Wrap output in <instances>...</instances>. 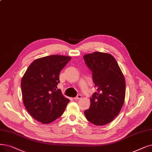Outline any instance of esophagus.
Returning a JSON list of instances; mask_svg holds the SVG:
<instances>
[{
	"label": "esophagus",
	"mask_w": 152,
	"mask_h": 152,
	"mask_svg": "<svg viewBox=\"0 0 152 152\" xmlns=\"http://www.w3.org/2000/svg\"><path fill=\"white\" fill-rule=\"evenodd\" d=\"M82 99V95H78L76 97H75L74 99L75 100H79V99Z\"/></svg>",
	"instance_id": "esophagus-1"
}]
</instances>
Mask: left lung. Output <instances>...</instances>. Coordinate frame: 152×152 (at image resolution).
Wrapping results in <instances>:
<instances>
[{"label":"left lung","instance_id":"left-lung-1","mask_svg":"<svg viewBox=\"0 0 152 152\" xmlns=\"http://www.w3.org/2000/svg\"><path fill=\"white\" fill-rule=\"evenodd\" d=\"M83 58L92 72L96 88L90 98V106L84 112L86 118L95 125L108 124L120 113L125 97V80L116 60L110 53L95 52Z\"/></svg>","mask_w":152,"mask_h":152}]
</instances>
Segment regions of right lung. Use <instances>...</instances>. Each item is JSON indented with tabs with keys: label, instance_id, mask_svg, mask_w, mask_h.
<instances>
[{
	"label": "right lung",
	"instance_id": "obj_1",
	"mask_svg": "<svg viewBox=\"0 0 152 152\" xmlns=\"http://www.w3.org/2000/svg\"><path fill=\"white\" fill-rule=\"evenodd\" d=\"M70 57L52 55L35 60L21 80L23 105L42 124H50L63 114L70 100L57 89L59 74Z\"/></svg>",
	"mask_w": 152,
	"mask_h": 152
}]
</instances>
